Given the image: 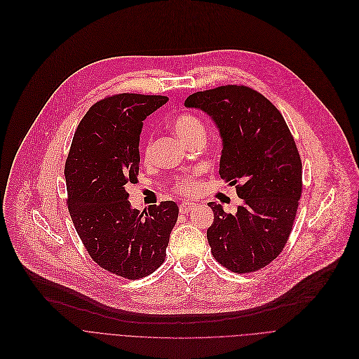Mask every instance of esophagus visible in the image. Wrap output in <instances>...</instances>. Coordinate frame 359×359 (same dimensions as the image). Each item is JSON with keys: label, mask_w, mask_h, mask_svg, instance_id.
<instances>
[{"label": "esophagus", "mask_w": 359, "mask_h": 359, "mask_svg": "<svg viewBox=\"0 0 359 359\" xmlns=\"http://www.w3.org/2000/svg\"><path fill=\"white\" fill-rule=\"evenodd\" d=\"M195 209V203L194 202H189V201H184L181 205H180V210L182 212V213H188V212H191V210H194Z\"/></svg>", "instance_id": "1"}]
</instances>
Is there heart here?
Listing matches in <instances>:
<instances>
[{
	"mask_svg": "<svg viewBox=\"0 0 359 359\" xmlns=\"http://www.w3.org/2000/svg\"><path fill=\"white\" fill-rule=\"evenodd\" d=\"M172 128L175 134L184 141L188 142L195 138H203L205 127L195 114L192 113H182L174 117L172 120ZM151 156V142L147 141L144 146V160H149ZM198 189V181L194 177H182L175 184V191L184 195H192Z\"/></svg>",
	"mask_w": 359,
	"mask_h": 359,
	"instance_id": "heart-1",
	"label": "heart"
}]
</instances>
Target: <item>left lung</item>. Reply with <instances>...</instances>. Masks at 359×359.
<instances>
[{"label":"left lung","mask_w":359,"mask_h":359,"mask_svg":"<svg viewBox=\"0 0 359 359\" xmlns=\"http://www.w3.org/2000/svg\"><path fill=\"white\" fill-rule=\"evenodd\" d=\"M184 104L217 124L224 146L219 175L243 199L235 213L208 203L210 252L231 271L260 270L281 253L296 219L303 167L294 138L276 106L248 86L196 92Z\"/></svg>","instance_id":"obj_1"}]
</instances>
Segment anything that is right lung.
<instances>
[{"instance_id": "add662e5", "label": "right lung", "mask_w": 359, "mask_h": 359, "mask_svg": "<svg viewBox=\"0 0 359 359\" xmlns=\"http://www.w3.org/2000/svg\"><path fill=\"white\" fill-rule=\"evenodd\" d=\"M167 96L120 93L95 103L79 123L65 164L67 208L90 257L130 280L156 271L178 218L174 201L131 209L126 187L137 184L142 120Z\"/></svg>"}]
</instances>
